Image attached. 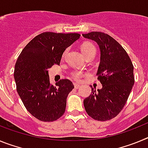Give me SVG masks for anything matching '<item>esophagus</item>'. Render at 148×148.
Masks as SVG:
<instances>
[{"instance_id":"obj_1","label":"esophagus","mask_w":148,"mask_h":148,"mask_svg":"<svg viewBox=\"0 0 148 148\" xmlns=\"http://www.w3.org/2000/svg\"><path fill=\"white\" fill-rule=\"evenodd\" d=\"M74 87H75V88H76V89H78V88H79V87H80V85H79V84H74Z\"/></svg>"}]
</instances>
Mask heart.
<instances>
[{
    "mask_svg": "<svg viewBox=\"0 0 148 148\" xmlns=\"http://www.w3.org/2000/svg\"><path fill=\"white\" fill-rule=\"evenodd\" d=\"M81 50L85 57L90 53H95V47L90 42H84V44H82L81 46ZM71 76L75 80H80L84 76V73L81 70H75V71L72 72Z\"/></svg>",
    "mask_w": 148,
    "mask_h": 148,
    "instance_id": "obj_1",
    "label": "heart"
}]
</instances>
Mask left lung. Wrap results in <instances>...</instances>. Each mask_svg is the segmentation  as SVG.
Returning a JSON list of instances; mask_svg holds the SVG:
<instances>
[{
  "label": "left lung",
  "instance_id": "left-lung-1",
  "mask_svg": "<svg viewBox=\"0 0 148 148\" xmlns=\"http://www.w3.org/2000/svg\"><path fill=\"white\" fill-rule=\"evenodd\" d=\"M97 43L101 51L96 75L102 88H92L84 100L87 114L93 119L107 121L116 117L123 109L134 84L133 65L125 49L113 38L101 32L83 34Z\"/></svg>",
  "mask_w": 148,
  "mask_h": 148
}]
</instances>
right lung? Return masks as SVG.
Instances as JSON below:
<instances>
[{
    "label": "right lung",
    "instance_id": "1",
    "mask_svg": "<svg viewBox=\"0 0 148 148\" xmlns=\"http://www.w3.org/2000/svg\"><path fill=\"white\" fill-rule=\"evenodd\" d=\"M80 36L43 32L30 40L18 56L14 71L17 92L29 113L40 121H56L64 113L66 98L74 85L68 79L51 84L48 69L60 64L65 49Z\"/></svg>",
    "mask_w": 148,
    "mask_h": 148
}]
</instances>
